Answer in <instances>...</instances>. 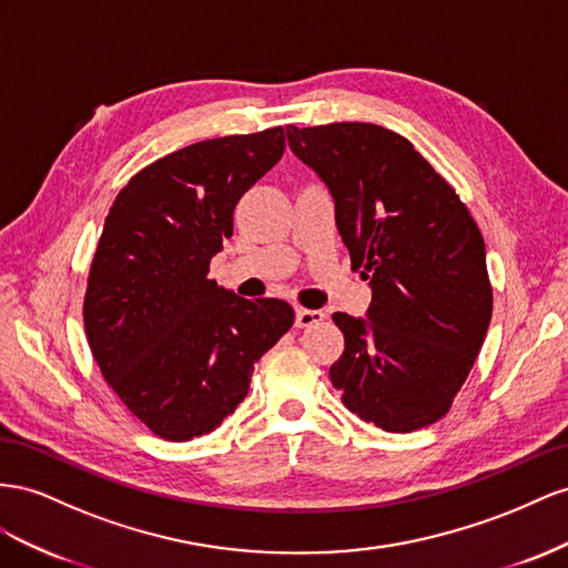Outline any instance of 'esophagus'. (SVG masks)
<instances>
[{
    "label": "esophagus",
    "mask_w": 568,
    "mask_h": 568,
    "mask_svg": "<svg viewBox=\"0 0 568 568\" xmlns=\"http://www.w3.org/2000/svg\"><path fill=\"white\" fill-rule=\"evenodd\" d=\"M321 321H323V312H316V310H297V314H295L297 328H312Z\"/></svg>",
    "instance_id": "1"
}]
</instances>
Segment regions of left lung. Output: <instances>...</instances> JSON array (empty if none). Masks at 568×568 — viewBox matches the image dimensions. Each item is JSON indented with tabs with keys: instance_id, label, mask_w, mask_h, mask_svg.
I'll return each mask as SVG.
<instances>
[{
	"instance_id": "left-lung-1",
	"label": "left lung",
	"mask_w": 568,
	"mask_h": 568,
	"mask_svg": "<svg viewBox=\"0 0 568 568\" xmlns=\"http://www.w3.org/2000/svg\"><path fill=\"white\" fill-rule=\"evenodd\" d=\"M287 142L328 185L352 266L371 285L368 318L333 314L345 335L333 385L349 412L387 433L435 424L493 316L476 221L414 144L383 125H287Z\"/></svg>"
}]
</instances>
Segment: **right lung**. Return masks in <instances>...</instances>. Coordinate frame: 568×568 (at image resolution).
Instances as JSON below:
<instances>
[{
  "label": "right lung",
  "mask_w": 568,
  "mask_h": 568,
  "mask_svg": "<svg viewBox=\"0 0 568 568\" xmlns=\"http://www.w3.org/2000/svg\"><path fill=\"white\" fill-rule=\"evenodd\" d=\"M283 152L281 125L194 142L135 173L109 209L88 275V343L111 390L164 440L219 428L293 326L287 302H250L206 275L235 204Z\"/></svg>",
  "instance_id": "obj_1"
}]
</instances>
